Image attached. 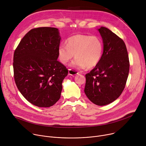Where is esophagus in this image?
<instances>
[{
	"instance_id": "34e87169",
	"label": "esophagus",
	"mask_w": 146,
	"mask_h": 146,
	"mask_svg": "<svg viewBox=\"0 0 146 146\" xmlns=\"http://www.w3.org/2000/svg\"><path fill=\"white\" fill-rule=\"evenodd\" d=\"M68 72H69V75L73 76H75V75L78 74V72L77 71H76L75 70H73V69H69Z\"/></svg>"
}]
</instances>
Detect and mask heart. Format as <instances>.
Here are the masks:
<instances>
[{
    "mask_svg": "<svg viewBox=\"0 0 146 146\" xmlns=\"http://www.w3.org/2000/svg\"><path fill=\"white\" fill-rule=\"evenodd\" d=\"M103 44L97 36L77 34L69 38L66 44L58 48V56L63 64L68 63L75 55L71 63L78 69H92L99 63L102 56Z\"/></svg>",
    "mask_w": 146,
    "mask_h": 146,
    "instance_id": "b5f03b06",
    "label": "heart"
}]
</instances>
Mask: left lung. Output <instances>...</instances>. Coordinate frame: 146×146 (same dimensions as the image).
<instances>
[{
	"mask_svg": "<svg viewBox=\"0 0 146 146\" xmlns=\"http://www.w3.org/2000/svg\"><path fill=\"white\" fill-rule=\"evenodd\" d=\"M103 42L102 56L99 63L86 74L84 92L87 98L99 106L116 100L123 91L129 72L126 45L108 29H98Z\"/></svg>",
	"mask_w": 146,
	"mask_h": 146,
	"instance_id": "1",
	"label": "left lung"
}]
</instances>
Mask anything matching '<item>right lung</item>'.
Wrapping results in <instances>:
<instances>
[{
  "instance_id": "1",
  "label": "right lung",
  "mask_w": 146,
  "mask_h": 146,
  "mask_svg": "<svg viewBox=\"0 0 146 146\" xmlns=\"http://www.w3.org/2000/svg\"><path fill=\"white\" fill-rule=\"evenodd\" d=\"M61 37L54 27L34 29L15 51V80L23 97L39 107H50L60 98L68 70L57 60Z\"/></svg>"
}]
</instances>
